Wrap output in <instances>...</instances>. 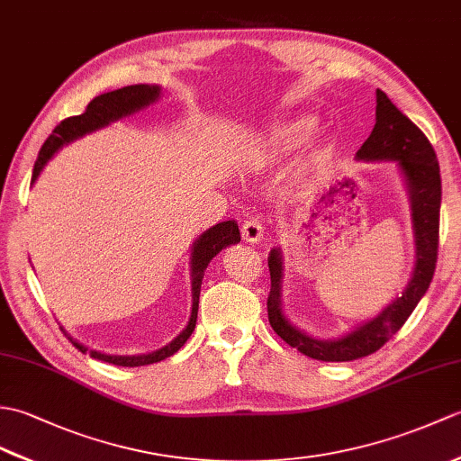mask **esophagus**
<instances>
[{
  "label": "esophagus",
  "mask_w": 461,
  "mask_h": 461,
  "mask_svg": "<svg viewBox=\"0 0 461 461\" xmlns=\"http://www.w3.org/2000/svg\"><path fill=\"white\" fill-rule=\"evenodd\" d=\"M241 238L246 243H258L263 240V225L259 220H248L241 225Z\"/></svg>",
  "instance_id": "1"
}]
</instances>
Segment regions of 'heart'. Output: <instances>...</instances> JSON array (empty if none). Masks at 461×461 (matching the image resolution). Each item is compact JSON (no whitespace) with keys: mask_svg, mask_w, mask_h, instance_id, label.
Instances as JSON below:
<instances>
[{"mask_svg":"<svg viewBox=\"0 0 461 461\" xmlns=\"http://www.w3.org/2000/svg\"><path fill=\"white\" fill-rule=\"evenodd\" d=\"M319 126L312 114L289 116L269 124L258 142L256 156L261 164H277L287 156L305 149Z\"/></svg>","mask_w":461,"mask_h":461,"instance_id":"b5f03b06","label":"heart"}]
</instances>
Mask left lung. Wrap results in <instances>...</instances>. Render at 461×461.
I'll use <instances>...</instances> for the list:
<instances>
[{"instance_id":"1","label":"left lung","mask_w":461,"mask_h":461,"mask_svg":"<svg viewBox=\"0 0 461 461\" xmlns=\"http://www.w3.org/2000/svg\"><path fill=\"white\" fill-rule=\"evenodd\" d=\"M357 160L396 162L412 210L416 263L402 297H396L375 319L362 322L340 339H317L293 325L283 312L281 297L285 267H283L281 249H271L267 258L271 276L267 315L271 327L293 348L305 357L325 362L357 360L376 352L412 315L420 299L426 295L436 271L439 203H442V178H439L436 152L424 132L400 113L380 89H376V124L357 152Z\"/></svg>"}]
</instances>
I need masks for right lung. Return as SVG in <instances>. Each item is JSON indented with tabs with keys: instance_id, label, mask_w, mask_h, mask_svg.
I'll use <instances>...</instances> for the list:
<instances>
[{
	"instance_id": "right-lung-1",
	"label": "right lung",
	"mask_w": 461,
	"mask_h": 461,
	"mask_svg": "<svg viewBox=\"0 0 461 461\" xmlns=\"http://www.w3.org/2000/svg\"><path fill=\"white\" fill-rule=\"evenodd\" d=\"M160 93H162V89L158 85H131V86H122V89L95 96V99L86 104V111L83 114L71 116V119H65L61 124L55 126L53 134L49 136L45 144L41 146V150H39V156H37L35 166H33L32 184H35V180L39 178V174L43 172L47 162L51 160L55 152L61 150L63 146L83 139L85 134L101 131V129H104V126H109L111 122L122 121V119H126V116L146 109V106H150L160 99ZM240 240L241 238H240L238 221L228 220V221L212 225L210 230H205L202 236L194 241L192 253H190V273H192L190 321L180 335L174 340H170L168 345H164L158 350L146 352V355H131L129 357V355H104V352L93 350L89 347L81 345L79 340H75L73 337H68L65 332L67 339L71 340L81 352H85V355L89 352L91 358L104 360V362H109V365H116V366H144V365H152V362H160L164 358L172 357L174 352H178L184 347V342L190 339V335L195 329L200 289H202V279H203L205 267H208V263L215 256H218L221 249L233 246V243H238Z\"/></svg>"
}]
</instances>
